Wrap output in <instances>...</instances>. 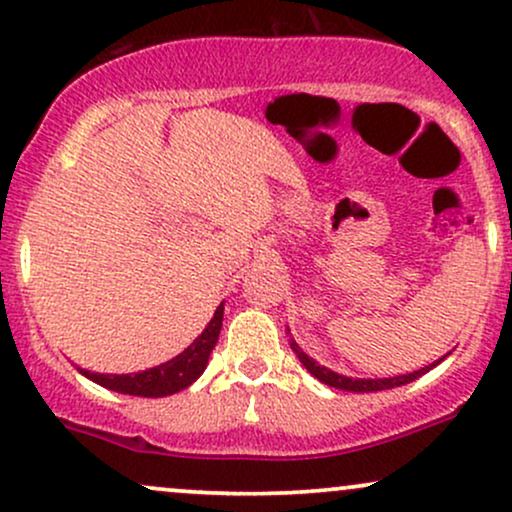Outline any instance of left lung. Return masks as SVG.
Instances as JSON below:
<instances>
[{"label": "left lung", "mask_w": 512, "mask_h": 512, "mask_svg": "<svg viewBox=\"0 0 512 512\" xmlns=\"http://www.w3.org/2000/svg\"><path fill=\"white\" fill-rule=\"evenodd\" d=\"M290 347L294 350V354L299 357V362L306 366V371H309L311 376H316L318 381L326 383V386H330V388L347 390V393H376V390H388V388L405 386V383H412L414 378H419L422 374H426L429 369H434L436 364L443 362V359H438V362H434L431 366H424V369L412 371V374L393 376V378H350V376L335 374V371H330V369H326V366L318 364L316 359H311L309 354L302 352V347H299L294 340H290Z\"/></svg>", "instance_id": "8db88e82"}]
</instances>
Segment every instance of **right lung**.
Wrapping results in <instances>:
<instances>
[{
	"label": "right lung",
	"instance_id": "add662e5",
	"mask_svg": "<svg viewBox=\"0 0 512 512\" xmlns=\"http://www.w3.org/2000/svg\"><path fill=\"white\" fill-rule=\"evenodd\" d=\"M222 311H225V304L215 309V316L210 318L206 330L170 362L153 366L148 371H138V374H93V371L86 369H81V374L102 388H110L114 393L124 395H138V398H165V395L179 393V390L189 388L206 371L208 357L213 352L215 342H218L222 328Z\"/></svg>",
	"mask_w": 512,
	"mask_h": 512
}]
</instances>
